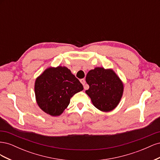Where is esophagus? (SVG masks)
Listing matches in <instances>:
<instances>
[{"label":"esophagus","mask_w":160,"mask_h":160,"mask_svg":"<svg viewBox=\"0 0 160 160\" xmlns=\"http://www.w3.org/2000/svg\"><path fill=\"white\" fill-rule=\"evenodd\" d=\"M80 81H81V83L84 85V89H88V88H87V87L85 85V80L84 79H80Z\"/></svg>","instance_id":"1"}]
</instances>
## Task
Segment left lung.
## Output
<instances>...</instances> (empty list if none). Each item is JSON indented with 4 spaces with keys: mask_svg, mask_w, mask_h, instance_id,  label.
Returning <instances> with one entry per match:
<instances>
[{
    "mask_svg": "<svg viewBox=\"0 0 160 160\" xmlns=\"http://www.w3.org/2000/svg\"><path fill=\"white\" fill-rule=\"evenodd\" d=\"M85 80L89 85L85 93L97 109L109 112L117 107L122 99L124 86L112 69L95 67L88 72Z\"/></svg>",
    "mask_w": 160,
    "mask_h": 160,
    "instance_id": "8db88e82",
    "label": "left lung"
}]
</instances>
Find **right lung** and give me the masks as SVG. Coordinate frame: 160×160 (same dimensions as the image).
<instances>
[{"mask_svg": "<svg viewBox=\"0 0 160 160\" xmlns=\"http://www.w3.org/2000/svg\"><path fill=\"white\" fill-rule=\"evenodd\" d=\"M82 90L83 85L64 66L48 67L35 82L37 105L45 113L53 117L63 113L72 97Z\"/></svg>", "mask_w": 160, "mask_h": 160, "instance_id": "right-lung-1", "label": "right lung"}]
</instances>
